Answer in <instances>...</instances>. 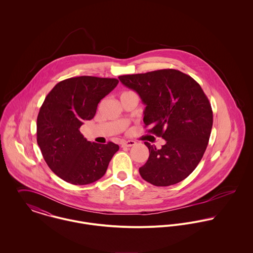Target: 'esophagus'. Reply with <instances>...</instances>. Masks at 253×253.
<instances>
[{"label": "esophagus", "instance_id": "1", "mask_svg": "<svg viewBox=\"0 0 253 253\" xmlns=\"http://www.w3.org/2000/svg\"><path fill=\"white\" fill-rule=\"evenodd\" d=\"M135 144H136L135 141H133V140H128V141L123 142L122 146H123V147H131V146H134Z\"/></svg>", "mask_w": 253, "mask_h": 253}]
</instances>
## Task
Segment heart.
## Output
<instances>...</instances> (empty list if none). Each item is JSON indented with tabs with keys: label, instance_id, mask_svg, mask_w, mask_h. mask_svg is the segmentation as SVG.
Instances as JSON below:
<instances>
[{
	"label": "heart",
	"instance_id": "1",
	"mask_svg": "<svg viewBox=\"0 0 253 253\" xmlns=\"http://www.w3.org/2000/svg\"><path fill=\"white\" fill-rule=\"evenodd\" d=\"M126 92H130V91H125V92H123V93H126ZM123 93H122V94H123Z\"/></svg>",
	"mask_w": 253,
	"mask_h": 253
}]
</instances>
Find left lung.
<instances>
[{"label": "left lung", "mask_w": 253, "mask_h": 253, "mask_svg": "<svg viewBox=\"0 0 253 253\" xmlns=\"http://www.w3.org/2000/svg\"><path fill=\"white\" fill-rule=\"evenodd\" d=\"M144 104L148 131L166 140L161 149L145 142L149 158L139 173L155 186H169L188 177L201 162L209 144L213 115L201 85L174 69L120 76Z\"/></svg>", "instance_id": "1"}]
</instances>
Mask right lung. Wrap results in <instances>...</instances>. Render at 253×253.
Returning a JSON list of instances; mask_svg holds the SVG:
<instances>
[{
    "label": "right lung",
    "mask_w": 253,
    "mask_h": 253,
    "mask_svg": "<svg viewBox=\"0 0 253 253\" xmlns=\"http://www.w3.org/2000/svg\"><path fill=\"white\" fill-rule=\"evenodd\" d=\"M117 79L81 76L59 82L46 95L37 118V142L48 168L61 179L86 185L100 179L119 150L113 142L87 141L80 132Z\"/></svg>",
    "instance_id": "right-lung-1"
}]
</instances>
